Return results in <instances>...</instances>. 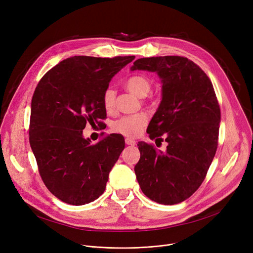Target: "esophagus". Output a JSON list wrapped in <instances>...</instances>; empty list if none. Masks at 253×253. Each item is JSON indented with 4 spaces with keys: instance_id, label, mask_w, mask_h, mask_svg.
I'll return each mask as SVG.
<instances>
[{
    "instance_id": "1",
    "label": "esophagus",
    "mask_w": 253,
    "mask_h": 253,
    "mask_svg": "<svg viewBox=\"0 0 253 253\" xmlns=\"http://www.w3.org/2000/svg\"><path fill=\"white\" fill-rule=\"evenodd\" d=\"M125 143L127 144V145L134 146L135 144H136V141H135V140H133V139H131V138H126V139H125Z\"/></svg>"
}]
</instances>
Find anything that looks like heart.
Listing matches in <instances>:
<instances>
[{"mask_svg":"<svg viewBox=\"0 0 253 253\" xmlns=\"http://www.w3.org/2000/svg\"><path fill=\"white\" fill-rule=\"evenodd\" d=\"M125 87L138 97H145L151 90L150 80L142 75L132 76L125 82ZM103 106L107 112L113 110L115 104V92L112 88H107L102 97ZM147 121L146 116L144 114H137L132 116H125L117 120L113 124L115 132L120 133L127 137H136L139 135L142 127Z\"/></svg>","mask_w":253,"mask_h":253,"instance_id":"heart-1","label":"heart"}]
</instances>
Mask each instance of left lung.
<instances>
[{
  "label": "left lung",
  "instance_id": "8db88e82",
  "mask_svg": "<svg viewBox=\"0 0 253 253\" xmlns=\"http://www.w3.org/2000/svg\"><path fill=\"white\" fill-rule=\"evenodd\" d=\"M131 71L155 72L162 99L147 133L166 150L139 142L134 171L142 192L151 200L173 205L190 197L201 185L218 144L220 108L213 85L199 66L184 57L141 58Z\"/></svg>",
  "mask_w": 253,
  "mask_h": 253
}]
</instances>
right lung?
Here are the masks:
<instances>
[{
    "label": "right lung",
    "mask_w": 253,
    "mask_h": 253,
    "mask_svg": "<svg viewBox=\"0 0 253 253\" xmlns=\"http://www.w3.org/2000/svg\"><path fill=\"white\" fill-rule=\"evenodd\" d=\"M134 59L71 57L48 71L34 92L30 145L45 185L65 203H90L106 188L124 138L113 134L91 145L83 129L105 118L103 93Z\"/></svg>",
    "instance_id": "add662e5"
}]
</instances>
